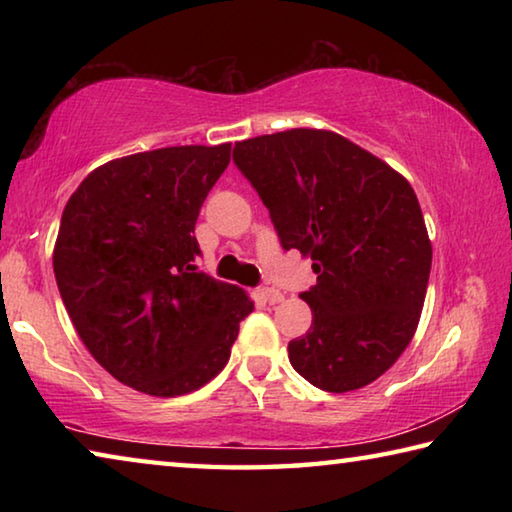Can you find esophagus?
Listing matches in <instances>:
<instances>
[{
  "mask_svg": "<svg viewBox=\"0 0 512 512\" xmlns=\"http://www.w3.org/2000/svg\"><path fill=\"white\" fill-rule=\"evenodd\" d=\"M259 296H262L268 305H277V302H282L284 300V296L277 289H271V287H264V289H259Z\"/></svg>",
  "mask_w": 512,
  "mask_h": 512,
  "instance_id": "34e87169",
  "label": "esophagus"
}]
</instances>
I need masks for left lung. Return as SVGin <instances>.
I'll list each match as a JSON object with an SVG mask.
<instances>
[{
    "mask_svg": "<svg viewBox=\"0 0 512 512\" xmlns=\"http://www.w3.org/2000/svg\"><path fill=\"white\" fill-rule=\"evenodd\" d=\"M284 250L314 259L300 298L311 327L289 343L298 375L348 393L400 359L418 327L431 241L409 180L345 137L291 128L235 144Z\"/></svg>",
    "mask_w": 512,
    "mask_h": 512,
    "instance_id": "1",
    "label": "left lung"
}]
</instances>
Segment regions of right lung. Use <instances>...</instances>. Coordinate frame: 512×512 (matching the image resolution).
Returning <instances> with one entry per match:
<instances>
[{
    "instance_id": "right-lung-1",
    "label": "right lung",
    "mask_w": 512,
    "mask_h": 512,
    "mask_svg": "<svg viewBox=\"0 0 512 512\" xmlns=\"http://www.w3.org/2000/svg\"><path fill=\"white\" fill-rule=\"evenodd\" d=\"M230 144L106 162L69 198L54 248L60 298L90 354L155 397L192 393L230 359L250 300L196 268L203 201Z\"/></svg>"
}]
</instances>
